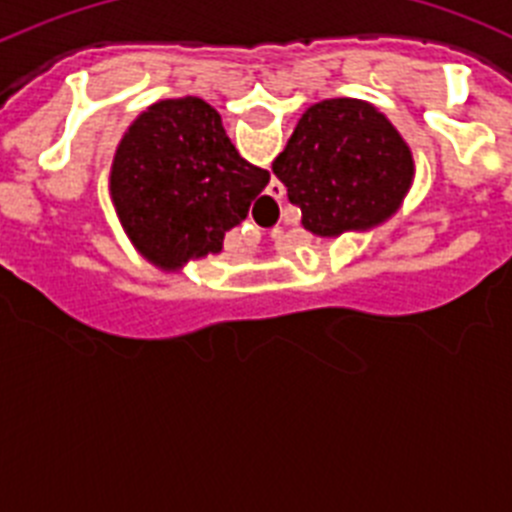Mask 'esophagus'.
I'll return each mask as SVG.
<instances>
[{"mask_svg": "<svg viewBox=\"0 0 512 512\" xmlns=\"http://www.w3.org/2000/svg\"><path fill=\"white\" fill-rule=\"evenodd\" d=\"M266 192H269L271 197H274V200H282V197H284V184L282 182H271Z\"/></svg>", "mask_w": 512, "mask_h": 512, "instance_id": "34e87169", "label": "esophagus"}]
</instances>
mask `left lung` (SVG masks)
I'll return each instance as SVG.
<instances>
[{
  "label": "left lung",
  "mask_w": 512,
  "mask_h": 512,
  "mask_svg": "<svg viewBox=\"0 0 512 512\" xmlns=\"http://www.w3.org/2000/svg\"><path fill=\"white\" fill-rule=\"evenodd\" d=\"M271 171L318 238L384 225L408 197L415 158L390 117L364 99L310 104Z\"/></svg>",
  "instance_id": "left-lung-1"
}]
</instances>
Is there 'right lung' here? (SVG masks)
<instances>
[{
	"mask_svg": "<svg viewBox=\"0 0 512 512\" xmlns=\"http://www.w3.org/2000/svg\"><path fill=\"white\" fill-rule=\"evenodd\" d=\"M269 184L225 135L200 97L161 99L122 133L110 166V197L135 251L161 271L223 251Z\"/></svg>",
	"mask_w": 512,
	"mask_h": 512,
	"instance_id": "1",
	"label": "right lung"
}]
</instances>
